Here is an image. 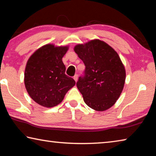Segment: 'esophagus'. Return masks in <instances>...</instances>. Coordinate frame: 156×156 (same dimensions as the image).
<instances>
[{
	"label": "esophagus",
	"mask_w": 156,
	"mask_h": 156,
	"mask_svg": "<svg viewBox=\"0 0 156 156\" xmlns=\"http://www.w3.org/2000/svg\"><path fill=\"white\" fill-rule=\"evenodd\" d=\"M73 79H74V80L76 82H77V80H78V75L77 74H76L74 76H73Z\"/></svg>",
	"instance_id": "34e87169"
}]
</instances>
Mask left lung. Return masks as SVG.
Segmentation results:
<instances>
[{"mask_svg":"<svg viewBox=\"0 0 156 156\" xmlns=\"http://www.w3.org/2000/svg\"><path fill=\"white\" fill-rule=\"evenodd\" d=\"M74 51L85 65L84 76L76 83L84 102L98 112L109 109L120 97L126 78L117 52L98 39L78 44Z\"/></svg>","mask_w":156,"mask_h":156,"instance_id":"left-lung-1","label":"left lung"}]
</instances>
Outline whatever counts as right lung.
<instances>
[{
	"mask_svg": "<svg viewBox=\"0 0 156 156\" xmlns=\"http://www.w3.org/2000/svg\"><path fill=\"white\" fill-rule=\"evenodd\" d=\"M67 50V46L46 44L36 50L28 60L25 85L30 96L41 106H56L75 85V80L65 74L62 60Z\"/></svg>",
	"mask_w": 156,
	"mask_h": 156,
	"instance_id": "right-lung-1",
	"label": "right lung"
}]
</instances>
